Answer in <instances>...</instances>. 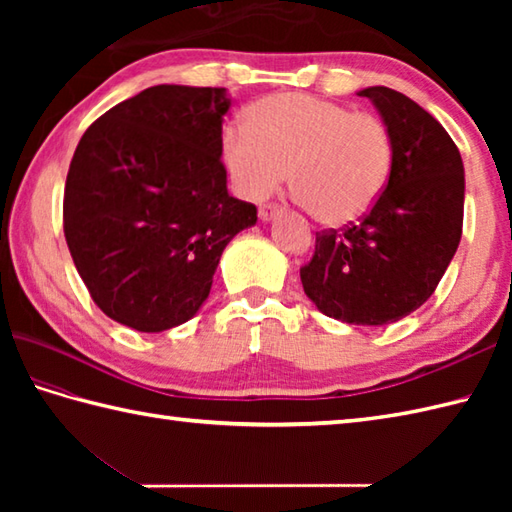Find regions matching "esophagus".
Masks as SVG:
<instances>
[{
    "instance_id": "34e87169",
    "label": "esophagus",
    "mask_w": 512,
    "mask_h": 512,
    "mask_svg": "<svg viewBox=\"0 0 512 512\" xmlns=\"http://www.w3.org/2000/svg\"><path fill=\"white\" fill-rule=\"evenodd\" d=\"M277 215H279V206H275V204H268V206H262V209H259V220H262L264 224L273 222Z\"/></svg>"
}]
</instances>
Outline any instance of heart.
Returning <instances> with one entry per match:
<instances>
[{
	"instance_id": "obj_1",
	"label": "heart",
	"mask_w": 512,
	"mask_h": 512,
	"mask_svg": "<svg viewBox=\"0 0 512 512\" xmlns=\"http://www.w3.org/2000/svg\"><path fill=\"white\" fill-rule=\"evenodd\" d=\"M220 158L244 200H264L288 176L314 220L345 226L383 195L394 143L374 114H352L310 94H275L250 105L246 129H224Z\"/></svg>"
}]
</instances>
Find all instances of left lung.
<instances>
[{
  "label": "left lung",
  "mask_w": 512,
  "mask_h": 512,
  "mask_svg": "<svg viewBox=\"0 0 512 512\" xmlns=\"http://www.w3.org/2000/svg\"><path fill=\"white\" fill-rule=\"evenodd\" d=\"M391 134L387 187L361 224L317 235L301 268L308 299L325 317L387 325L427 301L458 250L464 217V165L436 118L396 90H358Z\"/></svg>",
  "instance_id": "left-lung-1"
}]
</instances>
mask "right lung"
Listing matches in <instances>:
<instances>
[{
  "mask_svg": "<svg viewBox=\"0 0 512 512\" xmlns=\"http://www.w3.org/2000/svg\"><path fill=\"white\" fill-rule=\"evenodd\" d=\"M226 88L154 85L105 112L76 145L63 231L96 306L138 332L193 319L226 244L255 226L220 160Z\"/></svg>",
  "mask_w": 512,
  "mask_h": 512,
  "instance_id": "add662e5",
  "label": "right lung"
}]
</instances>
